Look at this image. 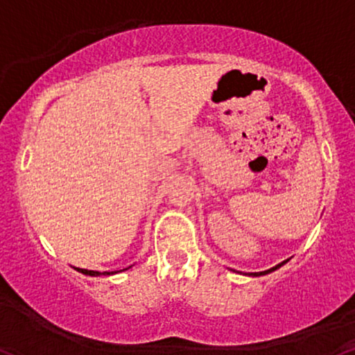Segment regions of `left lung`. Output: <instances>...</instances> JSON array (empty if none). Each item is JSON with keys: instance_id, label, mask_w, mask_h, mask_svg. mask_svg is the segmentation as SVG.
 Returning a JSON list of instances; mask_svg holds the SVG:
<instances>
[{"instance_id": "left-lung-1", "label": "left lung", "mask_w": 355, "mask_h": 355, "mask_svg": "<svg viewBox=\"0 0 355 355\" xmlns=\"http://www.w3.org/2000/svg\"><path fill=\"white\" fill-rule=\"evenodd\" d=\"M286 261H288V260H284V261H282V263H279V265H277V266H273V268H270V270H266V271H260V273H248V275H250V277H260V275H266V273H271V271H275V270H277V268H279V266H282V265H284V263H286Z\"/></svg>"}]
</instances>
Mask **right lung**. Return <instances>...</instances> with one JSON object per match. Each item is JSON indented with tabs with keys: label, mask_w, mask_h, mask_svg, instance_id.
Masks as SVG:
<instances>
[{
	"label": "right lung",
	"mask_w": 355,
	"mask_h": 355,
	"mask_svg": "<svg viewBox=\"0 0 355 355\" xmlns=\"http://www.w3.org/2000/svg\"><path fill=\"white\" fill-rule=\"evenodd\" d=\"M77 271H80V273L84 275H89V277H98V275H113V271H103V273H98V271H94V270H84V268H76ZM116 273V271H115Z\"/></svg>",
	"instance_id": "1"
}]
</instances>
